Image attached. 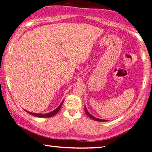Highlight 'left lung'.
Returning <instances> with one entry per match:
<instances>
[{
    "label": "left lung",
    "instance_id": "obj_1",
    "mask_svg": "<svg viewBox=\"0 0 152 152\" xmlns=\"http://www.w3.org/2000/svg\"><path fill=\"white\" fill-rule=\"evenodd\" d=\"M84 109H85V112H86V113L87 114V115H88L90 118H91V119H93V120H95V121H98V122H105V121H107V120H101V119H99V118H95L94 116H93L92 115H91V114L88 113V111H87V109H86V107L84 108Z\"/></svg>",
    "mask_w": 152,
    "mask_h": 152
}]
</instances>
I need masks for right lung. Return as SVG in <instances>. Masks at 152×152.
<instances>
[{
  "instance_id": "right-lung-1",
  "label": "right lung",
  "mask_w": 152,
  "mask_h": 152,
  "mask_svg": "<svg viewBox=\"0 0 152 152\" xmlns=\"http://www.w3.org/2000/svg\"><path fill=\"white\" fill-rule=\"evenodd\" d=\"M63 102L64 101L62 102L60 104V105L58 107L57 109H56L55 110H54L53 111L50 112V113H46V114H41V113H31V112H28V113H30L31 115H34L36 116V117H39V118H50V117H53V116H54L55 115H56L58 113V111H59V109H61V106L62 104H63Z\"/></svg>"
}]
</instances>
